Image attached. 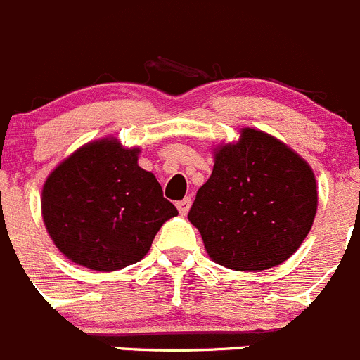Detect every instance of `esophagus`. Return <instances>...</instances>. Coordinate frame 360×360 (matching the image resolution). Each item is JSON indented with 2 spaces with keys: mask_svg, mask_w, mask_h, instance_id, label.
<instances>
[{
  "mask_svg": "<svg viewBox=\"0 0 360 360\" xmlns=\"http://www.w3.org/2000/svg\"><path fill=\"white\" fill-rule=\"evenodd\" d=\"M176 207H178V211H180V214L186 216L187 211H189V207H191V198L180 200V202L176 203Z\"/></svg>",
  "mask_w": 360,
  "mask_h": 360,
  "instance_id": "esophagus-1",
  "label": "esophagus"
}]
</instances>
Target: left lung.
I'll list each match as a JSON object with an SVG mask.
<instances>
[{"instance_id":"obj_1","label":"left lung","mask_w":360,"mask_h":360,"mask_svg":"<svg viewBox=\"0 0 360 360\" xmlns=\"http://www.w3.org/2000/svg\"><path fill=\"white\" fill-rule=\"evenodd\" d=\"M317 186L310 165L274 136L243 129L216 151L189 221L209 256L234 270H266L292 256L310 232Z\"/></svg>"}]
</instances>
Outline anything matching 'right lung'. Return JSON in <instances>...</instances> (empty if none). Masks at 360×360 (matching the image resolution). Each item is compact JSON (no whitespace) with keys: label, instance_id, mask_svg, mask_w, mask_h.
I'll list each match as a JSON object with an SVG mask.
<instances>
[{"label":"right lung","instance_id":"add662e5","mask_svg":"<svg viewBox=\"0 0 360 360\" xmlns=\"http://www.w3.org/2000/svg\"><path fill=\"white\" fill-rule=\"evenodd\" d=\"M136 153L108 139L91 142L44 182V225L73 263L110 272L141 262L162 224L178 214Z\"/></svg>","mask_w":360,"mask_h":360}]
</instances>
